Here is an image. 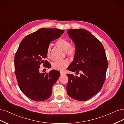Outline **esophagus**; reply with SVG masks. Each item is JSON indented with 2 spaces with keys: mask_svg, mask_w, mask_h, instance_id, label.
Returning <instances> with one entry per match:
<instances>
[{
  "mask_svg": "<svg viewBox=\"0 0 124 124\" xmlns=\"http://www.w3.org/2000/svg\"><path fill=\"white\" fill-rule=\"evenodd\" d=\"M60 75L62 76V75H65V73H64V72H62V71H61L60 72Z\"/></svg>",
  "mask_w": 124,
  "mask_h": 124,
  "instance_id": "1",
  "label": "esophagus"
}]
</instances>
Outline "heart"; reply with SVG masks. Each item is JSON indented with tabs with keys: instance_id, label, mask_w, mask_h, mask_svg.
<instances>
[{
	"instance_id": "1",
	"label": "heart",
	"mask_w": 124,
	"mask_h": 124,
	"mask_svg": "<svg viewBox=\"0 0 124 124\" xmlns=\"http://www.w3.org/2000/svg\"><path fill=\"white\" fill-rule=\"evenodd\" d=\"M55 45L59 48L62 49L63 51L65 52L66 54L68 57L72 58L75 54L76 48L74 45H70V41L67 39L61 38L55 42ZM51 47L49 46L47 49V56L48 58H50ZM69 64V61L67 60H64L62 61H55L52 63V67L53 69L58 70H64Z\"/></svg>"
}]
</instances>
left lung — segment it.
<instances>
[{"mask_svg": "<svg viewBox=\"0 0 124 124\" xmlns=\"http://www.w3.org/2000/svg\"><path fill=\"white\" fill-rule=\"evenodd\" d=\"M69 37L76 48L74 61L67 70L80 76L67 74L66 85L69 96L79 101L89 99L101 91L106 79L108 65L104 47L89 31L83 29H70Z\"/></svg>", "mask_w": 124, "mask_h": 124, "instance_id": "left-lung-1", "label": "left lung"}]
</instances>
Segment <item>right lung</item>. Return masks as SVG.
<instances>
[{
    "label": "right lung",
    "instance_id": "right-lung-1",
    "mask_svg": "<svg viewBox=\"0 0 124 124\" xmlns=\"http://www.w3.org/2000/svg\"><path fill=\"white\" fill-rule=\"evenodd\" d=\"M63 30L42 28L27 35L20 43L15 55L14 67L18 85L27 97L34 101H44L52 94L53 86L60 73L51 70L40 73L42 63L48 68L47 49L51 42L61 37Z\"/></svg>",
    "mask_w": 124,
    "mask_h": 124
}]
</instances>
